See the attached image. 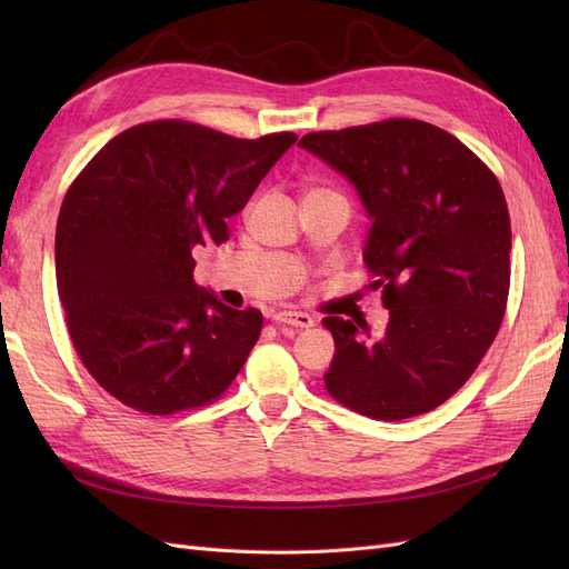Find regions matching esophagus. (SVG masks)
Returning a JSON list of instances; mask_svg holds the SVG:
<instances>
[{"label": "esophagus", "mask_w": 569, "mask_h": 569, "mask_svg": "<svg viewBox=\"0 0 569 569\" xmlns=\"http://www.w3.org/2000/svg\"><path fill=\"white\" fill-rule=\"evenodd\" d=\"M274 322L280 325H291V327H301V330H308V327H313V318L308 313H297V311H280L272 316Z\"/></svg>", "instance_id": "1"}]
</instances>
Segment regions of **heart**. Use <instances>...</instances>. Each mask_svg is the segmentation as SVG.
I'll return each instance as SVG.
<instances>
[{
    "mask_svg": "<svg viewBox=\"0 0 569 569\" xmlns=\"http://www.w3.org/2000/svg\"><path fill=\"white\" fill-rule=\"evenodd\" d=\"M311 192H313V189H311Z\"/></svg>",
    "mask_w": 569,
    "mask_h": 569,
    "instance_id": "1",
    "label": "heart"
}]
</instances>
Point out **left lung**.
<instances>
[{"instance_id": "obj_1", "label": "left lung", "mask_w": 569, "mask_h": 569, "mask_svg": "<svg viewBox=\"0 0 569 569\" xmlns=\"http://www.w3.org/2000/svg\"><path fill=\"white\" fill-rule=\"evenodd\" d=\"M358 189L372 226L363 261L389 325L327 316L325 387L372 420L435 410L470 380L506 316L510 216L489 166L451 132L389 118L301 137Z\"/></svg>"}]
</instances>
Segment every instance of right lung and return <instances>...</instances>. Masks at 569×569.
<instances>
[{
	"label": "right lung",
	"instance_id": "add662e5",
	"mask_svg": "<svg viewBox=\"0 0 569 569\" xmlns=\"http://www.w3.org/2000/svg\"><path fill=\"white\" fill-rule=\"evenodd\" d=\"M297 142L239 140L189 120L116 134L68 187L57 287L82 366L113 399L173 416L220 399L263 327L194 282V247L228 242V218Z\"/></svg>",
	"mask_w": 569,
	"mask_h": 569
}]
</instances>
